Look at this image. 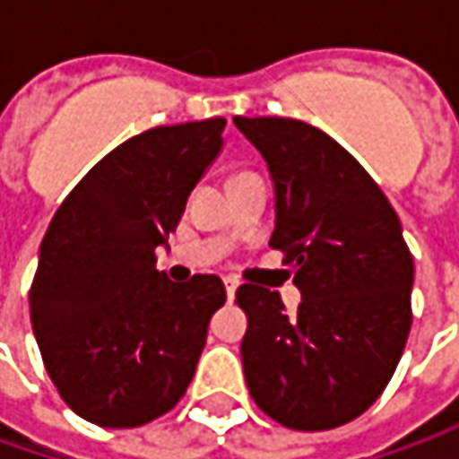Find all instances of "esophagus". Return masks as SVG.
<instances>
[{
	"instance_id": "esophagus-1",
	"label": "esophagus",
	"mask_w": 459,
	"mask_h": 459,
	"mask_svg": "<svg viewBox=\"0 0 459 459\" xmlns=\"http://www.w3.org/2000/svg\"><path fill=\"white\" fill-rule=\"evenodd\" d=\"M238 278H224V289H227V299L232 301L235 299V291H238Z\"/></svg>"
}]
</instances>
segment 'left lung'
<instances>
[{"mask_svg":"<svg viewBox=\"0 0 459 459\" xmlns=\"http://www.w3.org/2000/svg\"><path fill=\"white\" fill-rule=\"evenodd\" d=\"M235 125L268 160L278 212L271 247L304 296L289 314L275 291L238 289L250 396L289 429L342 427L376 403L401 360L414 257L391 202L337 140L289 117Z\"/></svg>","mask_w":459,"mask_h":459,"instance_id":"8db88e82","label":"left lung"}]
</instances>
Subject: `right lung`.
I'll return each mask as SVG.
<instances>
[{
    "mask_svg": "<svg viewBox=\"0 0 459 459\" xmlns=\"http://www.w3.org/2000/svg\"><path fill=\"white\" fill-rule=\"evenodd\" d=\"M227 119L152 127L117 145L63 199L40 245L30 319L45 370L86 421L134 429L168 414L196 373L217 275L155 268Z\"/></svg>",
    "mask_w": 459,
    "mask_h": 459,
    "instance_id": "1",
    "label": "right lung"
}]
</instances>
